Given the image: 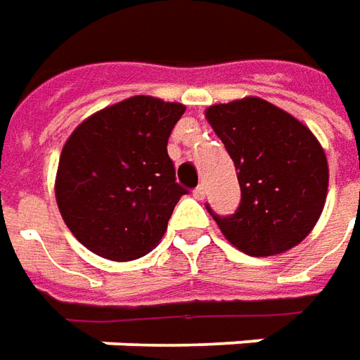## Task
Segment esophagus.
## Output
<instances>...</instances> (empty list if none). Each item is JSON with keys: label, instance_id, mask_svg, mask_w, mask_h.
Returning <instances> with one entry per match:
<instances>
[{"label": "esophagus", "instance_id": "esophagus-1", "mask_svg": "<svg viewBox=\"0 0 360 360\" xmlns=\"http://www.w3.org/2000/svg\"><path fill=\"white\" fill-rule=\"evenodd\" d=\"M194 195H195V198H198V200H204V198H205V188H204V184L198 186V188H195V190H194Z\"/></svg>", "mask_w": 360, "mask_h": 360}]
</instances>
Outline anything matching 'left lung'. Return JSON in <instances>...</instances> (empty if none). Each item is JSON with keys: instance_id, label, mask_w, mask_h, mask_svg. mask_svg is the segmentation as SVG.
I'll list each match as a JSON object with an SVG mask.
<instances>
[{"instance_id": "8db88e82", "label": "left lung", "mask_w": 360, "mask_h": 360, "mask_svg": "<svg viewBox=\"0 0 360 360\" xmlns=\"http://www.w3.org/2000/svg\"><path fill=\"white\" fill-rule=\"evenodd\" d=\"M237 168L241 205L212 217L223 237L251 257H274L308 237L323 212L329 166L321 143L292 113L247 96L205 109Z\"/></svg>"}]
</instances>
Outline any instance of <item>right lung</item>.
Returning <instances> with one entry per match:
<instances>
[{
  "mask_svg": "<svg viewBox=\"0 0 360 360\" xmlns=\"http://www.w3.org/2000/svg\"><path fill=\"white\" fill-rule=\"evenodd\" d=\"M186 105L131 96L100 109L62 147L54 195L62 219L98 257L127 262L160 243L178 200L166 145Z\"/></svg>",
  "mask_w": 360,
  "mask_h": 360,
  "instance_id": "1",
  "label": "right lung"
}]
</instances>
